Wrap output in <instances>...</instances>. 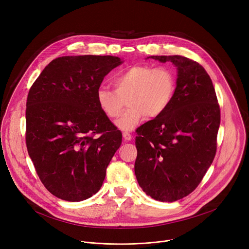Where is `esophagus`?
Listing matches in <instances>:
<instances>
[{
    "label": "esophagus",
    "mask_w": 249,
    "mask_h": 249,
    "mask_svg": "<svg viewBox=\"0 0 249 249\" xmlns=\"http://www.w3.org/2000/svg\"><path fill=\"white\" fill-rule=\"evenodd\" d=\"M123 138L126 140V141H131L132 140V135L129 133V132H123Z\"/></svg>",
    "instance_id": "obj_1"
}]
</instances>
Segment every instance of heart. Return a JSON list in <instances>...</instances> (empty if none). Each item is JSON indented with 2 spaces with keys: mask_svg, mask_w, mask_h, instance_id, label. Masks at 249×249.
<instances>
[{
  "mask_svg": "<svg viewBox=\"0 0 249 249\" xmlns=\"http://www.w3.org/2000/svg\"><path fill=\"white\" fill-rule=\"evenodd\" d=\"M113 86L115 90L105 87L97 89V104L106 117L113 119L120 114L126 100L129 107L115 124L123 131H130L147 115L157 118L169 108L177 83L170 68L135 65L117 74Z\"/></svg>",
  "mask_w": 249,
  "mask_h": 249,
  "instance_id": "heart-1",
  "label": "heart"
}]
</instances>
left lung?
<instances>
[{"label": "left lung", "mask_w": 249, "mask_h": 249, "mask_svg": "<svg viewBox=\"0 0 249 249\" xmlns=\"http://www.w3.org/2000/svg\"><path fill=\"white\" fill-rule=\"evenodd\" d=\"M149 58L176 67L177 88L169 108L137 130L135 174L147 195L174 202L195 190L214 160L220 106L200 64L179 55Z\"/></svg>", "instance_id": "left-lung-1"}]
</instances>
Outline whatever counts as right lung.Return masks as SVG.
I'll list each match as a JSON object with an SVG mask.
<instances>
[{
	"label": "right lung",
	"instance_id": "add662e5",
	"mask_svg": "<svg viewBox=\"0 0 249 249\" xmlns=\"http://www.w3.org/2000/svg\"><path fill=\"white\" fill-rule=\"evenodd\" d=\"M124 61L115 56H63L29 89L26 147L39 178L54 196L86 200L100 189L122 134L100 110L96 91ZM95 133L101 136L93 138Z\"/></svg>",
	"mask_w": 249,
	"mask_h": 249
}]
</instances>
